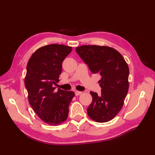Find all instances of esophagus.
Masks as SVG:
<instances>
[{
	"instance_id": "obj_1",
	"label": "esophagus",
	"mask_w": 155,
	"mask_h": 155,
	"mask_svg": "<svg viewBox=\"0 0 155 155\" xmlns=\"http://www.w3.org/2000/svg\"><path fill=\"white\" fill-rule=\"evenodd\" d=\"M82 94V92H81V91H76L75 92V94H76V96H79V95H80V94Z\"/></svg>"
}]
</instances>
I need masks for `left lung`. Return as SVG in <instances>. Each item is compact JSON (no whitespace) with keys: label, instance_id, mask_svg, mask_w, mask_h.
I'll return each mask as SVG.
<instances>
[{"label":"left lung","instance_id":"left-lung-1","mask_svg":"<svg viewBox=\"0 0 155 155\" xmlns=\"http://www.w3.org/2000/svg\"><path fill=\"white\" fill-rule=\"evenodd\" d=\"M93 74H99L101 93L91 91L92 101L87 114L96 122H107L119 113L129 90V69L123 56L106 46L83 45L76 48Z\"/></svg>","mask_w":155,"mask_h":155}]
</instances>
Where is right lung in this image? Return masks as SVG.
I'll use <instances>...</instances> for the list:
<instances>
[{
	"label": "right lung",
	"mask_w": 155,
	"mask_h": 155,
	"mask_svg": "<svg viewBox=\"0 0 155 155\" xmlns=\"http://www.w3.org/2000/svg\"><path fill=\"white\" fill-rule=\"evenodd\" d=\"M72 48L51 44L37 49L31 55L26 67L25 84L28 101L39 118L50 125H58L68 118V107L75 94L58 88L62 63Z\"/></svg>",
	"instance_id": "1"
}]
</instances>
